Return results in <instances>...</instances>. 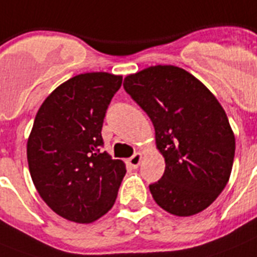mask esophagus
Masks as SVG:
<instances>
[{"label":"esophagus","instance_id":"34e87169","mask_svg":"<svg viewBox=\"0 0 257 257\" xmlns=\"http://www.w3.org/2000/svg\"><path fill=\"white\" fill-rule=\"evenodd\" d=\"M141 161H142V154L141 153H135L133 157L127 159V164H128L131 168H138Z\"/></svg>","mask_w":257,"mask_h":257}]
</instances>
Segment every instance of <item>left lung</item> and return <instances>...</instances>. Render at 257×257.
I'll return each mask as SVG.
<instances>
[{
  "label": "left lung",
  "instance_id": "8db88e82",
  "mask_svg": "<svg viewBox=\"0 0 257 257\" xmlns=\"http://www.w3.org/2000/svg\"><path fill=\"white\" fill-rule=\"evenodd\" d=\"M123 87L150 116L164 174L150 184L154 200L175 216L202 212L227 186L235 135L224 108L180 67L158 65L130 74Z\"/></svg>",
  "mask_w": 257,
  "mask_h": 257
}]
</instances>
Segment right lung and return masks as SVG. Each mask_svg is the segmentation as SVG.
<instances>
[{
    "instance_id": "add662e5",
    "label": "right lung",
    "mask_w": 257,
    "mask_h": 257,
    "mask_svg": "<svg viewBox=\"0 0 257 257\" xmlns=\"http://www.w3.org/2000/svg\"><path fill=\"white\" fill-rule=\"evenodd\" d=\"M120 85V75L79 74L37 112L28 139L29 171L44 202L67 220L91 223L115 203L126 167L100 153V131Z\"/></svg>"
}]
</instances>
